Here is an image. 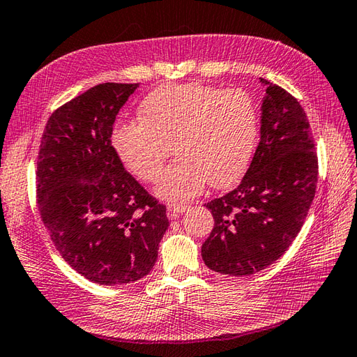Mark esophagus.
Segmentation results:
<instances>
[{"label": "esophagus", "mask_w": 357, "mask_h": 357, "mask_svg": "<svg viewBox=\"0 0 357 357\" xmlns=\"http://www.w3.org/2000/svg\"><path fill=\"white\" fill-rule=\"evenodd\" d=\"M186 210H190V205L169 204V206H167V216H169V219H177L180 214H183Z\"/></svg>", "instance_id": "34e87169"}]
</instances>
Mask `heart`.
Segmentation results:
<instances>
[{
    "label": "heart",
    "instance_id": "obj_1",
    "mask_svg": "<svg viewBox=\"0 0 357 357\" xmlns=\"http://www.w3.org/2000/svg\"><path fill=\"white\" fill-rule=\"evenodd\" d=\"M138 113L141 121L113 129L112 143L121 161L143 181L158 177L174 146L178 158L158 178L160 197L190 199L208 181L228 186L247 169L258 137V109L248 91L166 84L143 99Z\"/></svg>",
    "mask_w": 357,
    "mask_h": 357
}]
</instances>
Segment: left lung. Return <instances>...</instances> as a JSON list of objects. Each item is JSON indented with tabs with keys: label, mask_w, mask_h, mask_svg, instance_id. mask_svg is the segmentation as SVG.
I'll return each mask as SVG.
<instances>
[{
	"label": "left lung",
	"mask_w": 357,
	"mask_h": 357,
	"mask_svg": "<svg viewBox=\"0 0 357 357\" xmlns=\"http://www.w3.org/2000/svg\"><path fill=\"white\" fill-rule=\"evenodd\" d=\"M261 139L238 188L208 202L214 218L202 258L214 272L247 277L277 261L297 238L315 196L319 160L303 107L261 79Z\"/></svg>",
	"instance_id": "left-lung-1"
}]
</instances>
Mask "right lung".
<instances>
[{
    "instance_id": "right-lung-1",
    "label": "right lung",
    "mask_w": 357,
    "mask_h": 357,
    "mask_svg": "<svg viewBox=\"0 0 357 357\" xmlns=\"http://www.w3.org/2000/svg\"><path fill=\"white\" fill-rule=\"evenodd\" d=\"M138 84H99L52 112L37 158V205L57 252L104 286L146 277L169 227L112 146L113 123Z\"/></svg>"
}]
</instances>
